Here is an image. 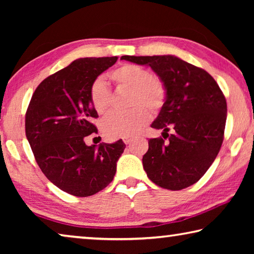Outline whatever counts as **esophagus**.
Here are the masks:
<instances>
[{
    "label": "esophagus",
    "mask_w": 254,
    "mask_h": 254,
    "mask_svg": "<svg viewBox=\"0 0 254 254\" xmlns=\"http://www.w3.org/2000/svg\"><path fill=\"white\" fill-rule=\"evenodd\" d=\"M123 141H124V143H126V144H128V143L132 142V139H131V137H126V139H124Z\"/></svg>",
    "instance_id": "esophagus-1"
}]
</instances>
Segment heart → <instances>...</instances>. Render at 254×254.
<instances>
[{
  "mask_svg": "<svg viewBox=\"0 0 254 254\" xmlns=\"http://www.w3.org/2000/svg\"><path fill=\"white\" fill-rule=\"evenodd\" d=\"M110 78L119 87L131 89L127 112H111L102 122V131L109 139L130 137L147 126L150 113L158 114L167 101V87L161 78L147 68L122 65L110 72ZM111 91L105 81L97 78L89 88V98L98 114H104L111 105Z\"/></svg>",
  "mask_w": 254,
  "mask_h": 254,
  "instance_id": "obj_1",
  "label": "heart"
}]
</instances>
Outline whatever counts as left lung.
Instances as JSON below:
<instances>
[{
	"instance_id": "left-lung-1",
	"label": "left lung",
	"mask_w": 254,
	"mask_h": 254,
	"mask_svg": "<svg viewBox=\"0 0 254 254\" xmlns=\"http://www.w3.org/2000/svg\"><path fill=\"white\" fill-rule=\"evenodd\" d=\"M121 59L150 66L167 87L166 104L151 124L162 130L163 139H150L142 158L147 176L170 190L191 186L203 177L222 147L227 113L224 94L207 71L176 56Z\"/></svg>"
}]
</instances>
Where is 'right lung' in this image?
<instances>
[{
	"mask_svg": "<svg viewBox=\"0 0 254 254\" xmlns=\"http://www.w3.org/2000/svg\"><path fill=\"white\" fill-rule=\"evenodd\" d=\"M117 60H74L41 81L25 113V135L38 166L55 186L70 195L87 197L104 189L126 148L122 140L98 147L85 143V137L97 131L92 123L98 115L89 88Z\"/></svg>",
	"mask_w": 254,
	"mask_h": 254,
	"instance_id": "right-lung-1",
	"label": "right lung"
}]
</instances>
